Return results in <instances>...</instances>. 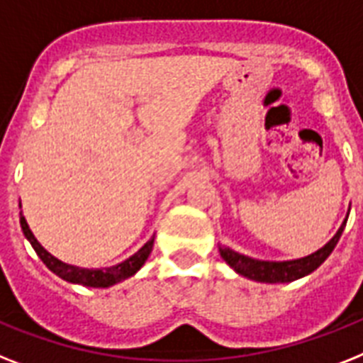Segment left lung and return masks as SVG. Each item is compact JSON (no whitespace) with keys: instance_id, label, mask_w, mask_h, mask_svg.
Masks as SVG:
<instances>
[{"instance_id":"left-lung-1","label":"left lung","mask_w":363,"mask_h":363,"mask_svg":"<svg viewBox=\"0 0 363 363\" xmlns=\"http://www.w3.org/2000/svg\"><path fill=\"white\" fill-rule=\"evenodd\" d=\"M347 218L336 232V235L326 242L325 247L319 248L317 252L310 254V256L298 257V259H289V262H265V259H254L245 254H239L228 247L218 245V252L223 256V259L228 263L233 271L241 274L245 278H250L254 282L263 284H287L293 280H298L302 277H308L310 272L315 271L326 257L330 256L334 247L340 241L343 228H345Z\"/></svg>"}]
</instances>
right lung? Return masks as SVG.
Listing matches in <instances>:
<instances>
[{
    "mask_svg": "<svg viewBox=\"0 0 363 363\" xmlns=\"http://www.w3.org/2000/svg\"><path fill=\"white\" fill-rule=\"evenodd\" d=\"M22 208V206H20ZM20 226L23 230V235L27 238V241L31 242V247L35 248V252L37 256L40 257L44 265L52 272H55L57 277L62 278V280H67L70 284H79V286L85 287H111L115 286V284L122 282L125 278L133 277L135 272L139 271L145 262L148 259L150 252H152V248H154V238L148 239V241L143 245V247L130 256L128 259H124L122 263H116L113 267H106V269H83V267H76V265H70V263H65L61 259H57L55 256L48 252L46 248L42 247L40 242L37 241V238L33 235V232L29 230V224H27L26 217L20 213Z\"/></svg>",
    "mask_w": 363,
    "mask_h": 363,
    "instance_id": "1",
    "label": "right lung"
}]
</instances>
